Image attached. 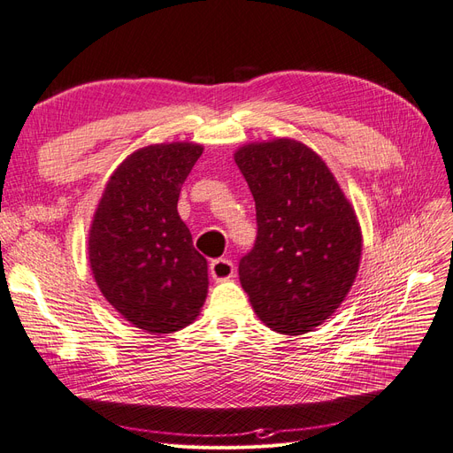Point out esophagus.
Masks as SVG:
<instances>
[{"mask_svg": "<svg viewBox=\"0 0 453 453\" xmlns=\"http://www.w3.org/2000/svg\"><path fill=\"white\" fill-rule=\"evenodd\" d=\"M210 273L215 281H226L234 278V265L228 258H215L210 265Z\"/></svg>", "mask_w": 453, "mask_h": 453, "instance_id": "1", "label": "esophagus"}]
</instances>
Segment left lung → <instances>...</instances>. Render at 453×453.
<instances>
[{
  "mask_svg": "<svg viewBox=\"0 0 453 453\" xmlns=\"http://www.w3.org/2000/svg\"><path fill=\"white\" fill-rule=\"evenodd\" d=\"M234 160L257 210V242L240 283L272 331H313L357 278L363 234L351 202L313 149L291 138L242 145Z\"/></svg>",
  "mask_w": 453,
  "mask_h": 453,
  "instance_id": "1",
  "label": "left lung"
}]
</instances>
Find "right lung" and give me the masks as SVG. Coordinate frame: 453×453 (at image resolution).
I'll return each instance as SVG.
<instances>
[{
	"label": "right lung",
	"instance_id": "obj_1",
	"mask_svg": "<svg viewBox=\"0 0 453 453\" xmlns=\"http://www.w3.org/2000/svg\"><path fill=\"white\" fill-rule=\"evenodd\" d=\"M203 147L134 150L109 177L88 230L90 270L122 318L150 334L193 323L208 295V260L177 213L181 185Z\"/></svg>",
	"mask_w": 453,
	"mask_h": 453
}]
</instances>
